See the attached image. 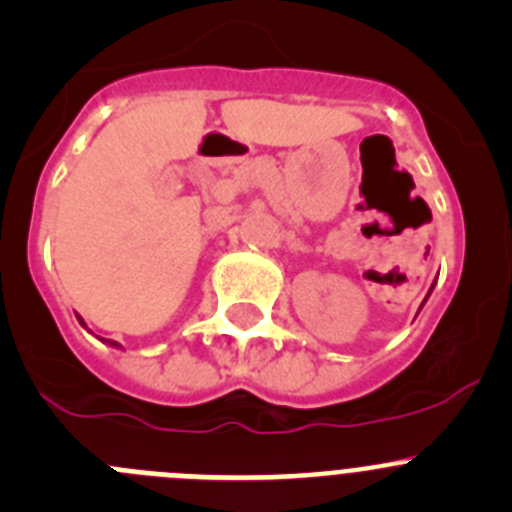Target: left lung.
<instances>
[{
	"mask_svg": "<svg viewBox=\"0 0 512 512\" xmlns=\"http://www.w3.org/2000/svg\"><path fill=\"white\" fill-rule=\"evenodd\" d=\"M432 288H434V285H432ZM429 293H432V290H429ZM429 293H427V298H429ZM427 298H424V303H427ZM424 303H422V305H424Z\"/></svg>",
	"mask_w": 512,
	"mask_h": 512,
	"instance_id": "obj_1",
	"label": "left lung"
}]
</instances>
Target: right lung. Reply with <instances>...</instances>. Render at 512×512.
I'll return each instance as SVG.
<instances>
[{"instance_id": "obj_1", "label": "right lung", "mask_w": 512, "mask_h": 512, "mask_svg": "<svg viewBox=\"0 0 512 512\" xmlns=\"http://www.w3.org/2000/svg\"><path fill=\"white\" fill-rule=\"evenodd\" d=\"M78 323H80V326H85V321L80 318V315H78ZM103 343H108V346H113V348H121V343H116V341H103Z\"/></svg>"}]
</instances>
